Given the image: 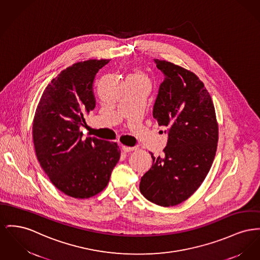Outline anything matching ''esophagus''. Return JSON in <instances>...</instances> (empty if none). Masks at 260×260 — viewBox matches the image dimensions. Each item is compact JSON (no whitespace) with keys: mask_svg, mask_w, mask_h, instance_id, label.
I'll list each match as a JSON object with an SVG mask.
<instances>
[{"mask_svg":"<svg viewBox=\"0 0 260 260\" xmlns=\"http://www.w3.org/2000/svg\"><path fill=\"white\" fill-rule=\"evenodd\" d=\"M122 151H124V152H131V151L137 150V147H129V146H125V145H122Z\"/></svg>","mask_w":260,"mask_h":260,"instance_id":"obj_1","label":"esophagus"}]
</instances>
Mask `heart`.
Masks as SVG:
<instances>
[{"instance_id":"obj_1","label":"heart","mask_w":260,"mask_h":260,"mask_svg":"<svg viewBox=\"0 0 260 260\" xmlns=\"http://www.w3.org/2000/svg\"><path fill=\"white\" fill-rule=\"evenodd\" d=\"M133 76H137V77H142V76H141V75H139V74H136V75H133Z\"/></svg>"}]
</instances>
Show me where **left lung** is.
Segmentation results:
<instances>
[{"instance_id":"1","label":"left lung","mask_w":260,"mask_h":260,"mask_svg":"<svg viewBox=\"0 0 260 260\" xmlns=\"http://www.w3.org/2000/svg\"><path fill=\"white\" fill-rule=\"evenodd\" d=\"M154 62L164 80L153 117L168 127V141L163 157L151 153L152 167L142 176L139 190L153 203L169 207L191 197L206 178L217 150L218 122L211 96L199 77L170 61Z\"/></svg>"}]
</instances>
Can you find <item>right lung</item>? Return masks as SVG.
I'll list each match as a JSON object with an SVG mask.
<instances>
[{"label": "right lung", "mask_w": 260, "mask_h": 260, "mask_svg": "<svg viewBox=\"0 0 260 260\" xmlns=\"http://www.w3.org/2000/svg\"><path fill=\"white\" fill-rule=\"evenodd\" d=\"M110 60L78 61L53 78L33 120V142L41 168L59 190L89 199L107 186L120 160L117 142L82 139L84 115L95 108L93 81Z\"/></svg>", "instance_id": "1"}]
</instances>
